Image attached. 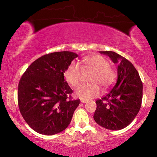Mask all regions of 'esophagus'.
Returning a JSON list of instances; mask_svg holds the SVG:
<instances>
[{
  "label": "esophagus",
  "mask_w": 157,
  "mask_h": 157,
  "mask_svg": "<svg viewBox=\"0 0 157 157\" xmlns=\"http://www.w3.org/2000/svg\"><path fill=\"white\" fill-rule=\"evenodd\" d=\"M81 102H82V103H86V102H88V101L87 100H83V99H81Z\"/></svg>",
  "instance_id": "1"
}]
</instances>
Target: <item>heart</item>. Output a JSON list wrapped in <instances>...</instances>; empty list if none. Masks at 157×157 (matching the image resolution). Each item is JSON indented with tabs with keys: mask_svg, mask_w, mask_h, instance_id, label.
Here are the masks:
<instances>
[{
	"mask_svg": "<svg viewBox=\"0 0 157 157\" xmlns=\"http://www.w3.org/2000/svg\"><path fill=\"white\" fill-rule=\"evenodd\" d=\"M82 63L84 68L94 71L90 80L94 82L79 85L75 89V94L82 99H92L99 95L100 93V89L97 83L100 84L102 88H107L115 79V72L109 66V61L100 55H88L82 59ZM81 73L82 67L79 63L72 62L66 68L63 76L69 84L75 86L80 82Z\"/></svg>",
	"mask_w": 157,
	"mask_h": 157,
	"instance_id": "1",
	"label": "heart"
}]
</instances>
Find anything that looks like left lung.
Masks as SVG:
<instances>
[{"label": "left lung", "instance_id": "left-lung-1", "mask_svg": "<svg viewBox=\"0 0 157 157\" xmlns=\"http://www.w3.org/2000/svg\"><path fill=\"white\" fill-rule=\"evenodd\" d=\"M118 63V78L112 89L95 103L94 118L105 128L120 130L132 123L141 107L143 83L134 65L113 51H100Z\"/></svg>", "mask_w": 157, "mask_h": 157}]
</instances>
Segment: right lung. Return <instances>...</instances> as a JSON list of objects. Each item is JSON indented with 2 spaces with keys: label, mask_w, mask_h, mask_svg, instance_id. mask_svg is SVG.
Returning a JSON list of instances; mask_svg holds the SVG:
<instances>
[{
  "label": "right lung",
  "mask_w": 157,
  "mask_h": 157,
  "mask_svg": "<svg viewBox=\"0 0 157 157\" xmlns=\"http://www.w3.org/2000/svg\"><path fill=\"white\" fill-rule=\"evenodd\" d=\"M78 57L69 51L52 52L34 61L23 74L18 86V104L26 123L34 131L54 135L70 124L79 100H73V90L63 72Z\"/></svg>",
  "instance_id": "add662e5"
}]
</instances>
